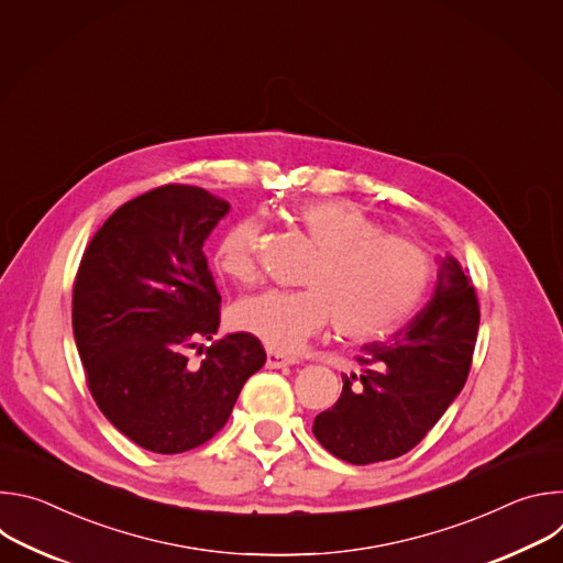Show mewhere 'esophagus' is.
I'll list each match as a JSON object with an SVG mask.
<instances>
[{
  "label": "esophagus",
  "instance_id": "34e87169",
  "mask_svg": "<svg viewBox=\"0 0 563 563\" xmlns=\"http://www.w3.org/2000/svg\"><path fill=\"white\" fill-rule=\"evenodd\" d=\"M296 358L294 356H285L280 352H267V367L269 369H278V367H287V365H294Z\"/></svg>",
  "mask_w": 563,
  "mask_h": 563
}]
</instances>
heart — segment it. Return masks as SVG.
I'll use <instances>...</instances> for the list:
<instances>
[{"mask_svg": "<svg viewBox=\"0 0 563 563\" xmlns=\"http://www.w3.org/2000/svg\"><path fill=\"white\" fill-rule=\"evenodd\" d=\"M294 224L316 256L300 276L305 289H265L231 307V323L269 350L294 352L330 320L345 339H374L394 330L423 298L430 258L410 240L383 227L347 200H318L294 209ZM261 222H233L216 247V269L233 283L258 276Z\"/></svg>", "mask_w": 563, "mask_h": 563, "instance_id": "obj_1", "label": "heart"}]
</instances>
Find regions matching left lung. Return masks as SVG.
Instances as JSON below:
<instances>
[{
    "mask_svg": "<svg viewBox=\"0 0 563 563\" xmlns=\"http://www.w3.org/2000/svg\"><path fill=\"white\" fill-rule=\"evenodd\" d=\"M478 302L456 258H439L428 305L387 341L363 345L361 372L343 376L341 398L313 419V437L334 456L367 465L410 452L465 385Z\"/></svg>",
    "mask_w": 563,
    "mask_h": 563,
    "instance_id": "obj_1",
    "label": "left lung"
}]
</instances>
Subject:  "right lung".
I'll use <instances>...</instances> for the list:
<instances>
[{
    "label": "right lung",
    "mask_w": 563,
    "mask_h": 563,
    "mask_svg": "<svg viewBox=\"0 0 563 563\" xmlns=\"http://www.w3.org/2000/svg\"><path fill=\"white\" fill-rule=\"evenodd\" d=\"M229 202L200 187L165 185L113 211L73 285V334L102 415L133 443L180 454L220 432L267 354L238 332L200 365L187 350L211 341L220 294L202 245Z\"/></svg>",
    "instance_id": "add662e5"
}]
</instances>
